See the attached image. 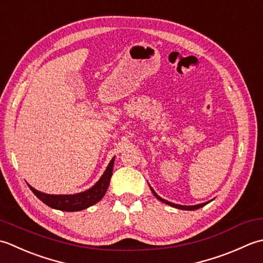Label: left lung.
I'll list each match as a JSON object with an SVG mask.
<instances>
[{"label": "left lung", "mask_w": 263, "mask_h": 263, "mask_svg": "<svg viewBox=\"0 0 263 263\" xmlns=\"http://www.w3.org/2000/svg\"><path fill=\"white\" fill-rule=\"evenodd\" d=\"M151 190H152V189H151ZM152 193H153L154 196L157 197L158 200H160L161 202L165 203V204L171 205V206L177 208V209H181V210H196V209H200V208H202V206H204L205 204H208V203H209V202H206V203H202V204H197V205H179V204H175V203H171V202H168V201H165V200L161 199V197H160V196L157 194V193H155L153 190H152Z\"/></svg>", "instance_id": "obj_1"}]
</instances>
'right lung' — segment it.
Instances as JSON below:
<instances>
[{
	"instance_id": "add662e5",
	"label": "right lung",
	"mask_w": 263,
	"mask_h": 263,
	"mask_svg": "<svg viewBox=\"0 0 263 263\" xmlns=\"http://www.w3.org/2000/svg\"><path fill=\"white\" fill-rule=\"evenodd\" d=\"M114 162H115V158L111 160V162L109 163L108 168H106L105 173L101 177L98 183L92 187V189L82 193H78V194L50 195V194H45V193L39 192L29 185L28 186L31 190V192H33L42 202H44L46 205L61 211H68V212L80 211L95 204V203H98L102 197L104 196L105 192L108 190L109 184H110L112 170H114Z\"/></svg>"
}]
</instances>
